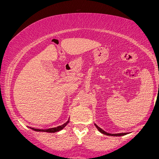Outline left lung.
I'll return each mask as SVG.
<instances>
[{"label": "left lung", "mask_w": 159, "mask_h": 159, "mask_svg": "<svg viewBox=\"0 0 159 159\" xmlns=\"http://www.w3.org/2000/svg\"><path fill=\"white\" fill-rule=\"evenodd\" d=\"M95 127L97 128V129H98L99 131L101 133H102V134L104 135H110V136H122V135H125L127 134V133H116V134H114V133H108L107 132H105V131L104 130H102V128H100V127H99L98 125H97L95 123Z\"/></svg>", "instance_id": "1"}]
</instances>
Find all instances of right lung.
Returning a JSON list of instances; mask_svg holds the SVG:
<instances>
[{
	"mask_svg": "<svg viewBox=\"0 0 159 159\" xmlns=\"http://www.w3.org/2000/svg\"><path fill=\"white\" fill-rule=\"evenodd\" d=\"M70 122V119H68V120L65 123H64L63 125H59L58 127L56 128H49V129H45V130H42V129H36V128H30L31 129H32L33 130L37 131V132H47V133H56L58 132V131H60L63 129L64 128L66 127V125H67Z\"/></svg>",
	"mask_w": 159,
	"mask_h": 159,
	"instance_id": "1",
	"label": "right lung"
}]
</instances>
